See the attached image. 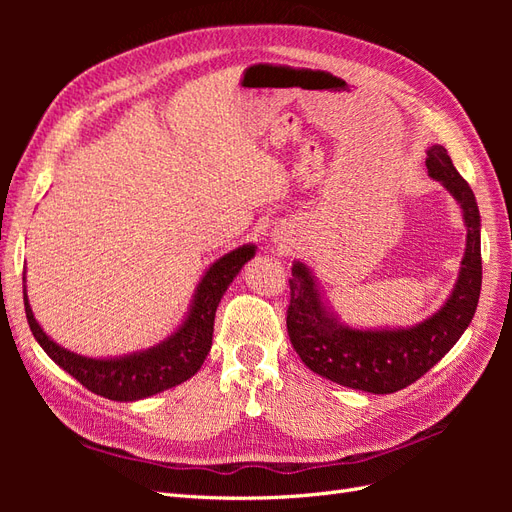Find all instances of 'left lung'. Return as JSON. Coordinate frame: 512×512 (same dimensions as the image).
<instances>
[{
    "instance_id": "obj_1",
    "label": "left lung",
    "mask_w": 512,
    "mask_h": 512,
    "mask_svg": "<svg viewBox=\"0 0 512 512\" xmlns=\"http://www.w3.org/2000/svg\"><path fill=\"white\" fill-rule=\"evenodd\" d=\"M425 164L429 177L442 181L455 196L468 226L459 280L440 312L412 329L354 331L327 314L307 267L301 262H294L292 267L286 312L290 344L314 374L348 389L376 395L406 389L457 344L474 318L483 282L476 198L442 145L429 147Z\"/></svg>"
}]
</instances>
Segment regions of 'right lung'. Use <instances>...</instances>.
<instances>
[{
	"label": "right lung",
	"instance_id": "add662e5",
	"mask_svg": "<svg viewBox=\"0 0 512 512\" xmlns=\"http://www.w3.org/2000/svg\"><path fill=\"white\" fill-rule=\"evenodd\" d=\"M254 254V245H243L213 262L203 282L198 284L188 320L181 324L175 335H170L166 342L151 350L123 356V359H87V356L74 354L57 346L40 329L25 294L29 329H32L42 350L72 378L79 380L87 391L113 401H136L156 395L192 378L205 363L211 350L215 309H218L230 282Z\"/></svg>",
	"mask_w": 512,
	"mask_h": 512
}]
</instances>
